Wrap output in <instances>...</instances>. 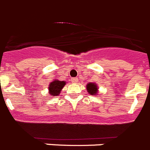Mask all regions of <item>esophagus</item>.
Instances as JSON below:
<instances>
[{"instance_id":"34e87169","label":"esophagus","mask_w":150,"mask_h":150,"mask_svg":"<svg viewBox=\"0 0 150 150\" xmlns=\"http://www.w3.org/2000/svg\"><path fill=\"white\" fill-rule=\"evenodd\" d=\"M71 81L73 82V83H77V82H78V78H77V77H74V78H72Z\"/></svg>"}]
</instances>
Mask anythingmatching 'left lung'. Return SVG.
<instances>
[{"label": "left lung", "mask_w": 150, "mask_h": 150, "mask_svg": "<svg viewBox=\"0 0 150 150\" xmlns=\"http://www.w3.org/2000/svg\"><path fill=\"white\" fill-rule=\"evenodd\" d=\"M86 87H87L88 94H91V95H97L98 94V84L95 83H88Z\"/></svg>", "instance_id": "8db88e82"}]
</instances>
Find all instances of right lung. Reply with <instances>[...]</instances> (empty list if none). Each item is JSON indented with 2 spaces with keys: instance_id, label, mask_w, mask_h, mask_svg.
Masks as SVG:
<instances>
[{
  "instance_id": "add662e5",
  "label": "right lung",
  "mask_w": 150,
  "mask_h": 150,
  "mask_svg": "<svg viewBox=\"0 0 150 150\" xmlns=\"http://www.w3.org/2000/svg\"><path fill=\"white\" fill-rule=\"evenodd\" d=\"M66 81H61L59 80H53L52 82L49 84V94L52 97L58 96L60 94L61 91L66 85Z\"/></svg>"
}]
</instances>
